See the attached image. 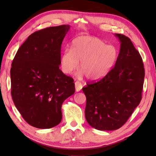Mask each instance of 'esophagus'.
Returning <instances> with one entry per match:
<instances>
[{
    "label": "esophagus",
    "mask_w": 156,
    "mask_h": 156,
    "mask_svg": "<svg viewBox=\"0 0 156 156\" xmlns=\"http://www.w3.org/2000/svg\"><path fill=\"white\" fill-rule=\"evenodd\" d=\"M75 90H76V92H79L82 89L83 85L80 82L76 81L75 83Z\"/></svg>",
    "instance_id": "esophagus-1"
}]
</instances>
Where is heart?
Returning <instances> with one entry per match:
<instances>
[{
    "instance_id": "1",
    "label": "heart",
    "mask_w": 156,
    "mask_h": 156,
    "mask_svg": "<svg viewBox=\"0 0 156 156\" xmlns=\"http://www.w3.org/2000/svg\"><path fill=\"white\" fill-rule=\"evenodd\" d=\"M118 56L115 46L106 45L97 37L81 36L74 39L71 50L64 51L60 58V66L64 73L69 74L76 69L80 62L81 70L79 77L87 75L90 81L104 77L114 66Z\"/></svg>"
}]
</instances>
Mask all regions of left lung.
<instances>
[{
    "instance_id": "left-lung-1",
    "label": "left lung",
    "mask_w": 156,
    "mask_h": 156,
    "mask_svg": "<svg viewBox=\"0 0 156 156\" xmlns=\"http://www.w3.org/2000/svg\"><path fill=\"white\" fill-rule=\"evenodd\" d=\"M120 42L115 66L98 82L87 83L85 117L94 128L119 129L142 99L144 68L142 58L128 37L115 34Z\"/></svg>"
}]
</instances>
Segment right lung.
Segmentation results:
<instances>
[{
  "mask_svg": "<svg viewBox=\"0 0 156 156\" xmlns=\"http://www.w3.org/2000/svg\"><path fill=\"white\" fill-rule=\"evenodd\" d=\"M69 28L64 25L32 33L13 60L12 100L24 120L37 128L60 124L62 103L75 92L73 79L59 69L61 45Z\"/></svg>",
  "mask_w": 156,
  "mask_h": 156,
  "instance_id": "add662e5",
  "label": "right lung"
}]
</instances>
